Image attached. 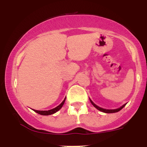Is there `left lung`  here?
<instances>
[{
    "mask_svg": "<svg viewBox=\"0 0 147 147\" xmlns=\"http://www.w3.org/2000/svg\"><path fill=\"white\" fill-rule=\"evenodd\" d=\"M90 102H91V104H92V105H93L94 106H95V107L96 108V109H98L99 111H102V112L106 113H116V112H118V111H119L120 110H122V109H123V108H124V106H126V104H124V105H123L122 106H121L120 108H119V109H113V110H109V109H102V108L99 107L98 106L95 105V104H94V103L92 102V101H91V100H90Z\"/></svg>",
    "mask_w": 147,
    "mask_h": 147,
    "instance_id": "1",
    "label": "left lung"
}]
</instances>
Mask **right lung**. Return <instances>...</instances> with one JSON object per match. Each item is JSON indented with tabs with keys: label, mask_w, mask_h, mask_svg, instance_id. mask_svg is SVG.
<instances>
[{
	"label": "right lung",
	"mask_w": 147,
	"mask_h": 147,
	"mask_svg": "<svg viewBox=\"0 0 147 147\" xmlns=\"http://www.w3.org/2000/svg\"><path fill=\"white\" fill-rule=\"evenodd\" d=\"M65 98L64 99V100L61 103V104H59L58 106H57L56 108H55V109H51V110H49V111H37V110H34V112L37 113L41 115H52V114H54L55 113L57 112L59 110H60L61 109V107L63 106L64 102H65Z\"/></svg>",
	"instance_id": "1"
}]
</instances>
